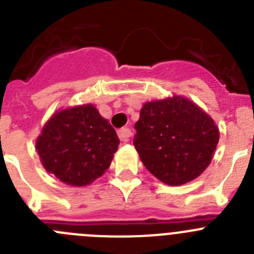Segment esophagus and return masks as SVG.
<instances>
[{
  "label": "esophagus",
  "mask_w": 254,
  "mask_h": 254,
  "mask_svg": "<svg viewBox=\"0 0 254 254\" xmlns=\"http://www.w3.org/2000/svg\"><path fill=\"white\" fill-rule=\"evenodd\" d=\"M131 134L132 131L128 127H123V128H121L120 131H118V137H120V140L123 141V142H128Z\"/></svg>",
  "instance_id": "1"
}]
</instances>
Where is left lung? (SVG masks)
<instances>
[{
	"label": "left lung",
	"instance_id": "left-lung-1",
	"mask_svg": "<svg viewBox=\"0 0 254 254\" xmlns=\"http://www.w3.org/2000/svg\"><path fill=\"white\" fill-rule=\"evenodd\" d=\"M134 128L141 161L168 186L186 185L201 176L220 137L214 120L182 95L145 103Z\"/></svg>",
	"mask_w": 254,
	"mask_h": 254
}]
</instances>
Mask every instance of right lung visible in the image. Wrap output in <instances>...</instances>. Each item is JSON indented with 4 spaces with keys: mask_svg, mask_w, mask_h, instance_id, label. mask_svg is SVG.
I'll list each match as a JSON object with an SVG mask.
<instances>
[{
    "mask_svg": "<svg viewBox=\"0 0 254 254\" xmlns=\"http://www.w3.org/2000/svg\"><path fill=\"white\" fill-rule=\"evenodd\" d=\"M120 138L93 104L53 113L35 141L44 169L72 187L102 177L113 160Z\"/></svg>",
    "mask_w": 254,
    "mask_h": 254,
    "instance_id": "right-lung-1",
    "label": "right lung"
}]
</instances>
